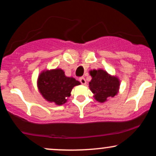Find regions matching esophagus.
Instances as JSON below:
<instances>
[{
	"label": "esophagus",
	"instance_id": "1",
	"mask_svg": "<svg viewBox=\"0 0 156 156\" xmlns=\"http://www.w3.org/2000/svg\"><path fill=\"white\" fill-rule=\"evenodd\" d=\"M79 80H80V83L83 84V85H85V84L86 83V79L83 78V77H81V78H79Z\"/></svg>",
	"mask_w": 156,
	"mask_h": 156
}]
</instances>
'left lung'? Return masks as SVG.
<instances>
[{
  "label": "left lung",
  "instance_id": "left-lung-1",
  "mask_svg": "<svg viewBox=\"0 0 156 156\" xmlns=\"http://www.w3.org/2000/svg\"><path fill=\"white\" fill-rule=\"evenodd\" d=\"M92 79L89 88L94 94V98L99 102H104L109 97H113L119 89V80L111 76L103 70H94L90 72Z\"/></svg>",
  "mask_w": 156,
  "mask_h": 156
}]
</instances>
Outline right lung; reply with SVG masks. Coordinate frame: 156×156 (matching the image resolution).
I'll use <instances>...</instances> for the list:
<instances>
[{"label":"right lung","instance_id":"obj_1","mask_svg":"<svg viewBox=\"0 0 156 156\" xmlns=\"http://www.w3.org/2000/svg\"><path fill=\"white\" fill-rule=\"evenodd\" d=\"M80 84L75 78L65 76L61 69L44 71L37 80V87L44 99L57 105L66 102L73 88Z\"/></svg>","mask_w":156,"mask_h":156}]
</instances>
